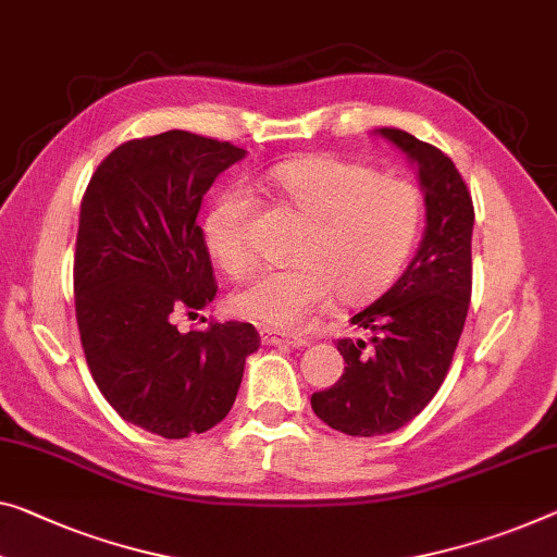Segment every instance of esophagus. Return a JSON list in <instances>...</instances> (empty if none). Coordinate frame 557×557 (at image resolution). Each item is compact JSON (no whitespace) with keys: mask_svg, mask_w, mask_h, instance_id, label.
I'll use <instances>...</instances> for the list:
<instances>
[{"mask_svg":"<svg viewBox=\"0 0 557 557\" xmlns=\"http://www.w3.org/2000/svg\"><path fill=\"white\" fill-rule=\"evenodd\" d=\"M261 344L263 346H290V348H301L308 341L304 336H288V333H278L273 329H261Z\"/></svg>","mask_w":557,"mask_h":557,"instance_id":"1","label":"esophagus"}]
</instances>
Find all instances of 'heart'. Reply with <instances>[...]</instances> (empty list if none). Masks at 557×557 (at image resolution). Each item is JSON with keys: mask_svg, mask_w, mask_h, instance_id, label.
I'll return each mask as SVG.
<instances>
[{"mask_svg": "<svg viewBox=\"0 0 557 557\" xmlns=\"http://www.w3.org/2000/svg\"><path fill=\"white\" fill-rule=\"evenodd\" d=\"M278 194L308 219L296 267L267 271L236 290L231 308L244 319L296 329L331 298L358 304L381 294L413 251L423 224V196L400 176L338 157H308L271 171ZM253 191L231 184L203 216V242L231 276L256 263L249 224Z\"/></svg>", "mask_w": 557, "mask_h": 557, "instance_id": "heart-1", "label": "heart"}]
</instances>
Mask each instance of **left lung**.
<instances>
[{
	"label": "left lung",
	"instance_id": "8db88e82",
	"mask_svg": "<svg viewBox=\"0 0 557 557\" xmlns=\"http://www.w3.org/2000/svg\"><path fill=\"white\" fill-rule=\"evenodd\" d=\"M418 169L425 228L408 269L350 323L368 338H338L346 368L311 396L313 413L346 435H383L421 413L438 393L470 304L473 199L441 149L408 132L375 129Z\"/></svg>",
	"mask_w": 557,
	"mask_h": 557
}]
</instances>
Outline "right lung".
Instances as JSON below:
<instances>
[{
	"label": "right lung",
	"mask_w": 557,
	"mask_h": 557,
	"mask_svg": "<svg viewBox=\"0 0 557 557\" xmlns=\"http://www.w3.org/2000/svg\"><path fill=\"white\" fill-rule=\"evenodd\" d=\"M244 157L228 141L171 129L116 147L82 199L74 296L84 356L109 406L161 438L224 421L259 350L251 323L174 326V313L216 296L196 216L216 176Z\"/></svg>",
	"instance_id": "obj_1"
}]
</instances>
